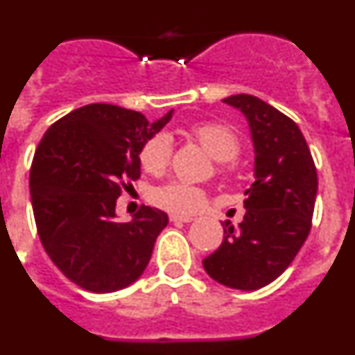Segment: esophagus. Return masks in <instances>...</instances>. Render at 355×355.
Wrapping results in <instances>:
<instances>
[{
    "mask_svg": "<svg viewBox=\"0 0 355 355\" xmlns=\"http://www.w3.org/2000/svg\"><path fill=\"white\" fill-rule=\"evenodd\" d=\"M193 216H187V215H175V213H172L171 215V222H184V224H188V222H192Z\"/></svg>",
    "mask_w": 355,
    "mask_h": 355,
    "instance_id": "obj_1",
    "label": "esophagus"
}]
</instances>
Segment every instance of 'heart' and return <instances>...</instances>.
Returning a JSON list of instances; mask_svg holds the SVG:
<instances>
[{"label":"heart","instance_id":"b5f03b06","mask_svg":"<svg viewBox=\"0 0 355 355\" xmlns=\"http://www.w3.org/2000/svg\"><path fill=\"white\" fill-rule=\"evenodd\" d=\"M188 133L213 159L218 162V171L222 174L234 171V158L240 153V140L231 128L220 122H199L190 126ZM171 155V140L163 133H156L140 149V165L149 174L159 175L168 167ZM150 200L175 215H190L206 205V192L202 188L183 181H171L155 188L150 193Z\"/></svg>","mask_w":355,"mask_h":355}]
</instances>
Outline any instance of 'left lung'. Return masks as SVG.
Instances as JSON below:
<instances>
[{
  "label": "left lung",
  "mask_w": 355,
  "mask_h": 355,
  "mask_svg": "<svg viewBox=\"0 0 355 355\" xmlns=\"http://www.w3.org/2000/svg\"><path fill=\"white\" fill-rule=\"evenodd\" d=\"M249 122L254 183L245 190L238 227L225 220L224 241L202 266L227 288L254 291L270 284L293 261L311 231L318 175L299 126L259 97L224 99Z\"/></svg>",
  "instance_id": "1"
}]
</instances>
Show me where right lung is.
I'll return each instance as SVG.
<instances>
[{"label":"right lung","mask_w":355,"mask_h":355,"mask_svg":"<svg viewBox=\"0 0 355 355\" xmlns=\"http://www.w3.org/2000/svg\"><path fill=\"white\" fill-rule=\"evenodd\" d=\"M149 122L115 105H87L56 121L30 168V196L44 250L83 290L112 293L146 270L167 213L142 206L117 222L126 181L140 178V149L172 117ZM130 184V183H128Z\"/></svg>","instance_id":"1"}]
</instances>
